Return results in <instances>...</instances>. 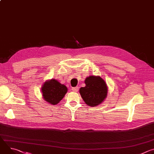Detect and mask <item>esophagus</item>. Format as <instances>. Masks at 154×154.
<instances>
[{
	"label": "esophagus",
	"instance_id": "1",
	"mask_svg": "<svg viewBox=\"0 0 154 154\" xmlns=\"http://www.w3.org/2000/svg\"><path fill=\"white\" fill-rule=\"evenodd\" d=\"M72 90L75 91V92H77L79 91V87L76 86V87H73L72 88Z\"/></svg>",
	"mask_w": 154,
	"mask_h": 154
}]
</instances>
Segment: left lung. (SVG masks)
<instances>
[{"instance_id": "1", "label": "left lung", "mask_w": 154, "mask_h": 154, "mask_svg": "<svg viewBox=\"0 0 154 154\" xmlns=\"http://www.w3.org/2000/svg\"><path fill=\"white\" fill-rule=\"evenodd\" d=\"M85 86L80 88V94L86 105L96 106L107 97L108 86L100 76L90 75L85 80Z\"/></svg>"}]
</instances>
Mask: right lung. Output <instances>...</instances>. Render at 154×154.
I'll return each instance as SVG.
<instances>
[{
  "label": "right lung",
  "mask_w": 154,
  "mask_h": 154,
  "mask_svg": "<svg viewBox=\"0 0 154 154\" xmlns=\"http://www.w3.org/2000/svg\"><path fill=\"white\" fill-rule=\"evenodd\" d=\"M67 92V87L54 79L46 80L41 87L43 99L54 105L58 103Z\"/></svg>",
  "instance_id": "1"
}]
</instances>
